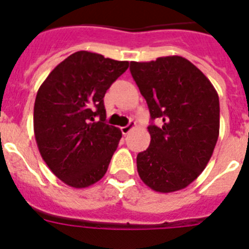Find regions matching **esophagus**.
<instances>
[{
  "instance_id": "esophagus-1",
  "label": "esophagus",
  "mask_w": 249,
  "mask_h": 249,
  "mask_svg": "<svg viewBox=\"0 0 249 249\" xmlns=\"http://www.w3.org/2000/svg\"><path fill=\"white\" fill-rule=\"evenodd\" d=\"M136 127V123L135 122H129L128 124H127V126H124V127H122V128H121V131H122V133L123 135H127V133H128L129 131H131V129H133Z\"/></svg>"
}]
</instances>
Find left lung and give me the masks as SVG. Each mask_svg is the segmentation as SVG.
Here are the masks:
<instances>
[{"mask_svg":"<svg viewBox=\"0 0 249 249\" xmlns=\"http://www.w3.org/2000/svg\"><path fill=\"white\" fill-rule=\"evenodd\" d=\"M132 77L148 105L149 147L137 155L141 179L160 193L183 190L211 160L219 135V98L211 81L181 56L131 62Z\"/></svg>","mask_w":249,"mask_h":249,"instance_id":"obj_1","label":"left lung"}]
</instances>
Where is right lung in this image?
<instances>
[{"mask_svg":"<svg viewBox=\"0 0 249 249\" xmlns=\"http://www.w3.org/2000/svg\"><path fill=\"white\" fill-rule=\"evenodd\" d=\"M127 68L128 61L78 51L38 89L35 138L48 168L67 186L85 188L107 172L122 132L106 123L103 97Z\"/></svg>","mask_w":249,"mask_h":249,"instance_id":"add662e5","label":"right lung"}]
</instances>
